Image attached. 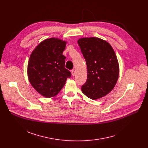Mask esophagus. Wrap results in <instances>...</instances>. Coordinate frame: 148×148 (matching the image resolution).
<instances>
[{"label": "esophagus", "mask_w": 148, "mask_h": 148, "mask_svg": "<svg viewBox=\"0 0 148 148\" xmlns=\"http://www.w3.org/2000/svg\"><path fill=\"white\" fill-rule=\"evenodd\" d=\"M71 74H72L73 76H74L75 75V71L74 70H71Z\"/></svg>", "instance_id": "esophagus-1"}]
</instances>
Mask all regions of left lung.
<instances>
[{"label":"left lung","mask_w":148,"mask_h":148,"mask_svg":"<svg viewBox=\"0 0 148 148\" xmlns=\"http://www.w3.org/2000/svg\"><path fill=\"white\" fill-rule=\"evenodd\" d=\"M87 66V79L81 91L91 99L109 94L119 77V66L115 53L107 41L91 37L78 40Z\"/></svg>","instance_id":"left-lung-1"}]
</instances>
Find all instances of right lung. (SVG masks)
I'll use <instances>...</instances> for the list:
<instances>
[{
    "label": "right lung",
    "instance_id": "1",
    "mask_svg": "<svg viewBox=\"0 0 148 148\" xmlns=\"http://www.w3.org/2000/svg\"><path fill=\"white\" fill-rule=\"evenodd\" d=\"M66 41L50 38L42 41L32 51L27 65V76L33 87L41 95L51 98L64 87L71 73L65 68L62 55Z\"/></svg>",
    "mask_w": 148,
    "mask_h": 148
}]
</instances>
